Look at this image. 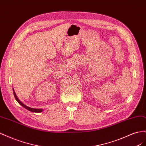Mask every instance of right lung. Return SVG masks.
<instances>
[{"mask_svg":"<svg viewBox=\"0 0 146 146\" xmlns=\"http://www.w3.org/2000/svg\"><path fill=\"white\" fill-rule=\"evenodd\" d=\"M13 94H14L15 98L16 100H17V102H18V103H19L21 106H23V107L24 108H25V109L28 110L29 111H32V112H35V113H40V112H42V111H43V110H42V109L32 108H30V107H29L28 106L24 105L23 102H21V101L19 100V99L18 98H17V96H16V92H15V91L14 89H13Z\"/></svg>","mask_w":146,"mask_h":146,"instance_id":"obj_1","label":"right lung"}]
</instances>
